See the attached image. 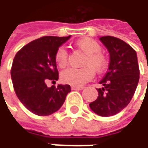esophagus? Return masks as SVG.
Wrapping results in <instances>:
<instances>
[{"label":"esophagus","mask_w":148,"mask_h":148,"mask_svg":"<svg viewBox=\"0 0 148 148\" xmlns=\"http://www.w3.org/2000/svg\"><path fill=\"white\" fill-rule=\"evenodd\" d=\"M71 88H72V90H82V89H84V86H72Z\"/></svg>","instance_id":"1"}]
</instances>
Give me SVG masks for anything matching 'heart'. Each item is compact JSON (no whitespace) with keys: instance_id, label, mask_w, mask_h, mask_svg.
<instances>
[{"instance_id":"heart-1","label":"heart","mask_w":148,"mask_h":148,"mask_svg":"<svg viewBox=\"0 0 148 148\" xmlns=\"http://www.w3.org/2000/svg\"><path fill=\"white\" fill-rule=\"evenodd\" d=\"M78 49L86 54L81 69H68L62 72V80L74 86H79L91 80L96 74H101L107 67L108 59L101 51V45L90 38H84L75 43ZM55 61L59 68H64L69 62L68 51L61 47L55 54Z\"/></svg>"}]
</instances>
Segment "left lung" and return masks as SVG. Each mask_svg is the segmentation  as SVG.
I'll list each match as a JSON object with an SVG mask.
<instances>
[{"mask_svg":"<svg viewBox=\"0 0 148 148\" xmlns=\"http://www.w3.org/2000/svg\"><path fill=\"white\" fill-rule=\"evenodd\" d=\"M110 52L107 73L100 80L103 86L97 89L99 96L89 106L101 116L119 113L131 101L136 90L140 69L136 52L122 39L111 36L99 38Z\"/></svg>","mask_w":148,"mask_h":148,"instance_id":"left-lung-1","label":"left lung"}]
</instances>
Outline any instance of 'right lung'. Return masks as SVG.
I'll return each instance as SVG.
<instances>
[{"label": "right lung", "mask_w": 148, "mask_h": 148, "mask_svg": "<svg viewBox=\"0 0 148 148\" xmlns=\"http://www.w3.org/2000/svg\"><path fill=\"white\" fill-rule=\"evenodd\" d=\"M68 37L45 36L25 45L15 55L11 68L14 89L18 99L31 112L49 116L57 111L70 92L69 85L47 86L58 79L55 54Z\"/></svg>", "instance_id": "right-lung-1"}]
</instances>
